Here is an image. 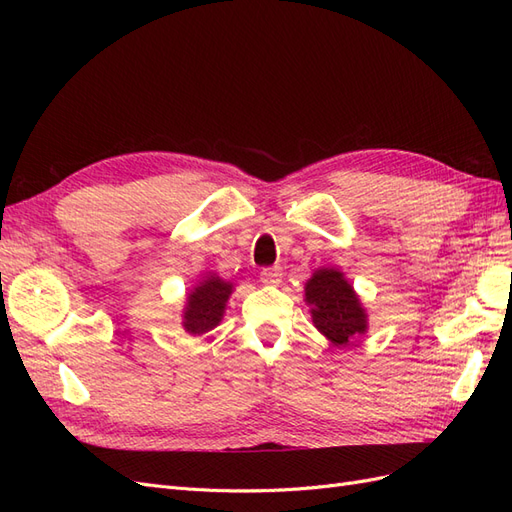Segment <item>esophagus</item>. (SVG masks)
Instances as JSON below:
<instances>
[{
  "label": "esophagus",
  "instance_id": "obj_1",
  "mask_svg": "<svg viewBox=\"0 0 512 512\" xmlns=\"http://www.w3.org/2000/svg\"><path fill=\"white\" fill-rule=\"evenodd\" d=\"M260 282L265 284V286H275V284H280V282H282V271L277 269V267H267V269H262V271H260Z\"/></svg>",
  "mask_w": 512,
  "mask_h": 512
}]
</instances>
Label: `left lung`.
<instances>
[{
  "instance_id": "1",
  "label": "left lung",
  "mask_w": 512,
  "mask_h": 512,
  "mask_svg": "<svg viewBox=\"0 0 512 512\" xmlns=\"http://www.w3.org/2000/svg\"><path fill=\"white\" fill-rule=\"evenodd\" d=\"M305 303L312 307L314 327L335 346L367 331V314L352 284L337 269H318L305 284Z\"/></svg>"
}]
</instances>
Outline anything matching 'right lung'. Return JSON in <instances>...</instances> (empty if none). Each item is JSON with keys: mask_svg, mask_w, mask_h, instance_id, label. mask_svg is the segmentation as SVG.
<instances>
[{"mask_svg": "<svg viewBox=\"0 0 512 512\" xmlns=\"http://www.w3.org/2000/svg\"><path fill=\"white\" fill-rule=\"evenodd\" d=\"M230 294V282H224L218 275H207L188 294L183 307V329L190 335H203L218 327Z\"/></svg>", "mask_w": 512, "mask_h": 512, "instance_id": "obj_1", "label": "right lung"}]
</instances>
